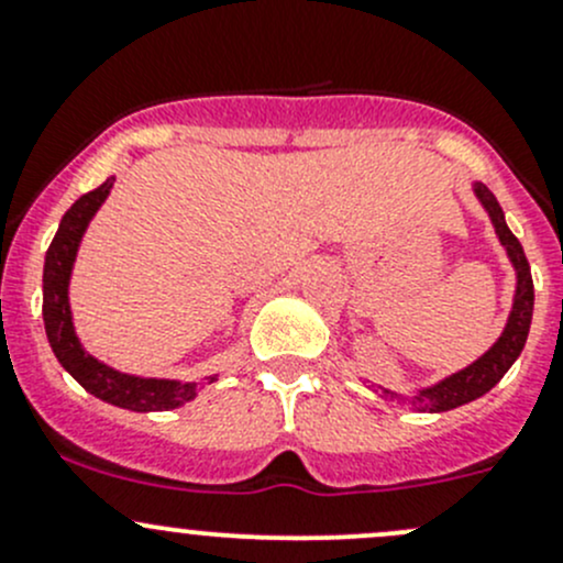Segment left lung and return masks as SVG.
<instances>
[{
	"mask_svg": "<svg viewBox=\"0 0 563 563\" xmlns=\"http://www.w3.org/2000/svg\"><path fill=\"white\" fill-rule=\"evenodd\" d=\"M476 198L482 201V207L490 214L493 225H496V234L501 240V245L507 247L509 261H512L515 272H518V291H515L512 313H509L507 327H504L501 338L493 343V349L487 354H482L474 365H468L465 371L455 373V376L444 378L435 387L419 389V395L411 397L413 406L419 411H452V408L465 406V402L476 400L485 391H490L498 382L504 378V373L515 365V360L523 351L528 329H531V316H533V280H531V266H528V258L523 253V245L518 242V236L509 231L507 220H504L501 207H498L496 196L487 190L482 181L474 185ZM384 395L397 397L395 391L384 389Z\"/></svg>",
	"mask_w": 563,
	"mask_h": 563,
	"instance_id": "8db88e82",
	"label": "left lung"
}]
</instances>
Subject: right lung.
I'll return each mask as SVG.
<instances>
[{
	"label": "right lung",
	"mask_w": 563,
	"mask_h": 563,
	"mask_svg": "<svg viewBox=\"0 0 563 563\" xmlns=\"http://www.w3.org/2000/svg\"><path fill=\"white\" fill-rule=\"evenodd\" d=\"M113 187V176L106 179L103 185L95 190L84 192L76 203L62 218L59 231H56L54 242H51L48 253H45L43 266V321L48 343L54 349L56 360L62 362L67 373L81 384L84 389L92 391L100 400L111 402V406L130 408V411H168V408H179L181 402L196 397V384L166 382V378H139L119 373L113 367L103 365L95 360L92 354L84 351L78 343L76 329H73L70 316V299H67V283H70L73 261H76L78 245L87 231L89 220L98 212L100 203ZM214 382V378H209Z\"/></svg>",
	"instance_id": "add662e5"
}]
</instances>
